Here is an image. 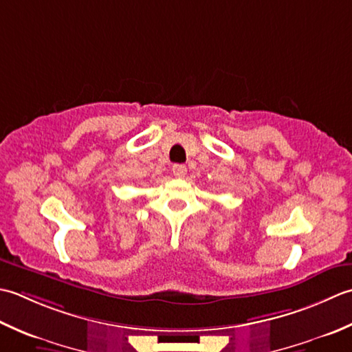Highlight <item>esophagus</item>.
Returning a JSON list of instances; mask_svg holds the SVG:
<instances>
[{
    "mask_svg": "<svg viewBox=\"0 0 352 352\" xmlns=\"http://www.w3.org/2000/svg\"><path fill=\"white\" fill-rule=\"evenodd\" d=\"M171 170H173V175L176 177H184L185 173H186V167L182 166V164H175L173 168H171Z\"/></svg>",
    "mask_w": 352,
    "mask_h": 352,
    "instance_id": "1",
    "label": "esophagus"
}]
</instances>
